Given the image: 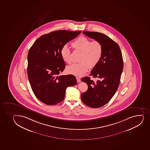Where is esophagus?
I'll return each instance as SVG.
<instances>
[{
	"mask_svg": "<svg viewBox=\"0 0 150 150\" xmlns=\"http://www.w3.org/2000/svg\"><path fill=\"white\" fill-rule=\"evenodd\" d=\"M76 79H77L78 83H80L81 81L80 78L79 77H76Z\"/></svg>",
	"mask_w": 150,
	"mask_h": 150,
	"instance_id": "obj_1",
	"label": "esophagus"
}]
</instances>
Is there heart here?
I'll return each instance as SVG.
<instances>
[{"label": "heart", "mask_w": 150, "mask_h": 150, "mask_svg": "<svg viewBox=\"0 0 150 150\" xmlns=\"http://www.w3.org/2000/svg\"><path fill=\"white\" fill-rule=\"evenodd\" d=\"M73 49L80 52L79 61L67 67V71L74 75L81 76L87 72L90 67L93 68L99 63L102 57L103 48L102 44L97 41L91 42L87 37H80L71 43ZM60 55L64 62H71V52L67 45H64L60 50Z\"/></svg>", "instance_id": "1"}]
</instances>
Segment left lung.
Masks as SVG:
<instances>
[{"mask_svg":"<svg viewBox=\"0 0 150 150\" xmlns=\"http://www.w3.org/2000/svg\"><path fill=\"white\" fill-rule=\"evenodd\" d=\"M83 33L100 42L103 48L100 62L90 74L98 80L94 82L89 77L81 79L88 86L87 91L81 94L82 101L91 108H99L111 100L119 87L124 67L122 54L118 44L105 34L91 31Z\"/></svg>","mask_w":150,"mask_h":150,"instance_id":"8db88e82","label":"left lung"}]
</instances>
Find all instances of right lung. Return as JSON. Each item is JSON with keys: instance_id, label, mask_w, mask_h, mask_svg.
<instances>
[{"instance_id": "right-lung-1", "label": "right lung", "mask_w": 150, "mask_h": 150, "mask_svg": "<svg viewBox=\"0 0 150 150\" xmlns=\"http://www.w3.org/2000/svg\"><path fill=\"white\" fill-rule=\"evenodd\" d=\"M81 31L60 30L40 36L30 48L28 55V75L35 96L47 105L63 100L67 88L77 83L73 75H59L65 69L60 55L62 47Z\"/></svg>"}]
</instances>
